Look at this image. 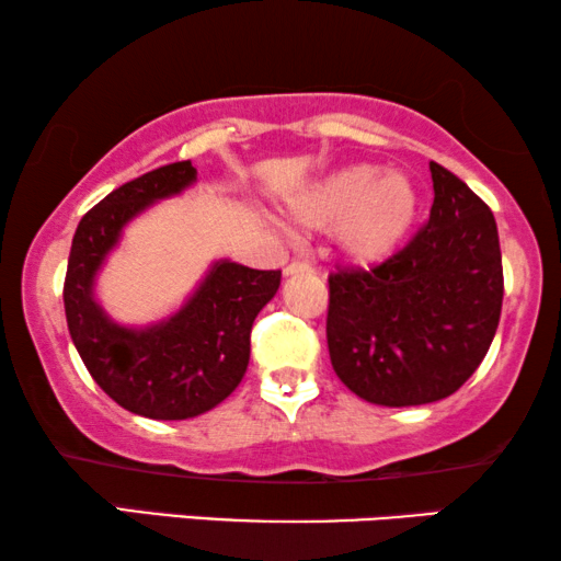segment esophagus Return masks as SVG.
Instances as JSON below:
<instances>
[{
  "label": "esophagus",
  "mask_w": 561,
  "mask_h": 561,
  "mask_svg": "<svg viewBox=\"0 0 561 561\" xmlns=\"http://www.w3.org/2000/svg\"><path fill=\"white\" fill-rule=\"evenodd\" d=\"M301 273H311V265L304 263V260H290L286 265V275H301Z\"/></svg>",
  "instance_id": "esophagus-1"
}]
</instances>
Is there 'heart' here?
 <instances>
[{
	"label": "heart",
	"mask_w": 561,
	"mask_h": 561,
	"mask_svg": "<svg viewBox=\"0 0 561 561\" xmlns=\"http://www.w3.org/2000/svg\"><path fill=\"white\" fill-rule=\"evenodd\" d=\"M421 211L409 173L355 163L296 191L286 202L288 225L332 232L342 260L357 267L386 263L403 248Z\"/></svg>",
	"instance_id": "heart-1"
}]
</instances>
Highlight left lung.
Segmentation results:
<instances>
[{
	"mask_svg": "<svg viewBox=\"0 0 561 561\" xmlns=\"http://www.w3.org/2000/svg\"><path fill=\"white\" fill-rule=\"evenodd\" d=\"M428 221L386 263L329 275L327 344L334 373L365 401L401 409L465 386L493 342L503 260L493 211L428 163Z\"/></svg>",
	"mask_w": 561,
	"mask_h": 561,
	"instance_id": "1",
	"label": "left lung"
}]
</instances>
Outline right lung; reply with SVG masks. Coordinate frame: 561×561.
<instances>
[{"mask_svg": "<svg viewBox=\"0 0 561 561\" xmlns=\"http://www.w3.org/2000/svg\"><path fill=\"white\" fill-rule=\"evenodd\" d=\"M194 181L196 168L181 160L114 188L83 214L68 255L64 306L76 350L96 386L145 419H194L225 401L248 370L252 321L280 286V271L219 260L188 301L158 324L122 327L106 317L94 283L122 229Z\"/></svg>", "mask_w": 561, "mask_h": 561, "instance_id": "1", "label": "right lung"}]
</instances>
